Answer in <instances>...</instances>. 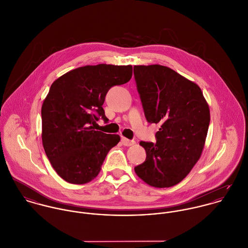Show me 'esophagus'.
<instances>
[{"instance_id":"1","label":"esophagus","mask_w":248,"mask_h":248,"mask_svg":"<svg viewBox=\"0 0 248 248\" xmlns=\"http://www.w3.org/2000/svg\"><path fill=\"white\" fill-rule=\"evenodd\" d=\"M122 143H123V145H124V146H125V147H130V146H132V145H134V144H135V142H134V141L129 140V139L124 138V137H123V138H122Z\"/></svg>"}]
</instances>
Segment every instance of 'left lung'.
Wrapping results in <instances>:
<instances>
[{
	"label": "left lung",
	"instance_id": "obj_1",
	"mask_svg": "<svg viewBox=\"0 0 248 248\" xmlns=\"http://www.w3.org/2000/svg\"><path fill=\"white\" fill-rule=\"evenodd\" d=\"M147 121L159 124L156 143L140 142L146 161L136 174L149 186L181 182L201 156L210 124L209 105L198 84L162 65L134 66Z\"/></svg>",
	"mask_w": 248,
	"mask_h": 248
}]
</instances>
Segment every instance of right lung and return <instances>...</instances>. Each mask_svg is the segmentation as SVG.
Returning <instances> with one entry per match:
<instances>
[{
	"label": "right lung",
	"instance_id": "obj_1",
	"mask_svg": "<svg viewBox=\"0 0 248 248\" xmlns=\"http://www.w3.org/2000/svg\"><path fill=\"white\" fill-rule=\"evenodd\" d=\"M132 66L87 65L72 70L50 85L41 109L42 143L57 174L72 184L97 177L109 152L121 140L92 126L107 121L102 104L108 90L130 80Z\"/></svg>",
	"mask_w": 248,
	"mask_h": 248
}]
</instances>
